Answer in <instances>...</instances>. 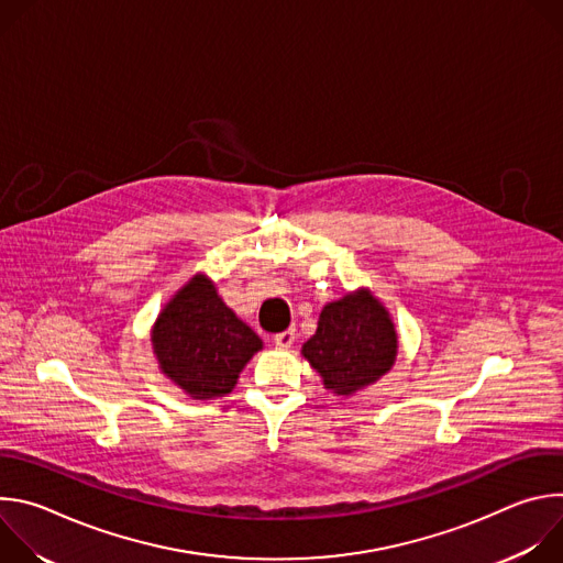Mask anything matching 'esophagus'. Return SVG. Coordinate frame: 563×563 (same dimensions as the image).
<instances>
[{"mask_svg":"<svg viewBox=\"0 0 563 563\" xmlns=\"http://www.w3.org/2000/svg\"><path fill=\"white\" fill-rule=\"evenodd\" d=\"M294 341H296V332H294V330H285V332H280V334L274 336V343H276V347H280V350L291 347Z\"/></svg>","mask_w":563,"mask_h":563,"instance_id":"obj_1","label":"esophagus"}]
</instances>
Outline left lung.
<instances>
[{
	"mask_svg": "<svg viewBox=\"0 0 563 563\" xmlns=\"http://www.w3.org/2000/svg\"><path fill=\"white\" fill-rule=\"evenodd\" d=\"M302 356L334 394H354L380 378L396 358V332L385 307L365 289L320 311Z\"/></svg>",
	"mask_w": 563,
	"mask_h": 563,
	"instance_id": "obj_1",
	"label": "left lung"
}]
</instances>
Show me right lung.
<instances>
[{
	"instance_id": "add662e5",
	"label": "right lung",
	"mask_w": 563,
	"mask_h": 563,
	"mask_svg": "<svg viewBox=\"0 0 563 563\" xmlns=\"http://www.w3.org/2000/svg\"><path fill=\"white\" fill-rule=\"evenodd\" d=\"M151 341L159 367L194 398L229 394L240 369L263 347L202 274L157 316Z\"/></svg>"
}]
</instances>
